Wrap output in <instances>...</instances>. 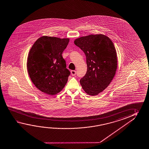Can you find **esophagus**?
Segmentation results:
<instances>
[{
	"label": "esophagus",
	"mask_w": 149,
	"mask_h": 149,
	"mask_svg": "<svg viewBox=\"0 0 149 149\" xmlns=\"http://www.w3.org/2000/svg\"><path fill=\"white\" fill-rule=\"evenodd\" d=\"M71 74H72V75L74 76L75 75L76 73V72L75 71H74V70H73V71H71Z\"/></svg>",
	"instance_id": "obj_1"
}]
</instances>
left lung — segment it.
<instances>
[{
  "label": "left lung",
  "instance_id": "8db88e82",
  "mask_svg": "<svg viewBox=\"0 0 149 149\" xmlns=\"http://www.w3.org/2000/svg\"><path fill=\"white\" fill-rule=\"evenodd\" d=\"M74 44L86 56L87 71L80 80L83 90L89 95H97L107 88L115 75L117 59L114 45L103 34L81 37Z\"/></svg>",
  "mask_w": 149,
  "mask_h": 149
}]
</instances>
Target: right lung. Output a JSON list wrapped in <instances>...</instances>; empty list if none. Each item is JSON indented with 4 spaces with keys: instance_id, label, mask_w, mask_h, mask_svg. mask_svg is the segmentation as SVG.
Returning <instances> with one entry per match:
<instances>
[{
    "instance_id": "add662e5",
    "label": "right lung",
    "mask_w": 149,
    "mask_h": 149,
    "mask_svg": "<svg viewBox=\"0 0 149 149\" xmlns=\"http://www.w3.org/2000/svg\"><path fill=\"white\" fill-rule=\"evenodd\" d=\"M69 38L43 36L35 42L27 60L28 73L37 89L49 95L60 93L66 85L70 72L62 54Z\"/></svg>"
}]
</instances>
